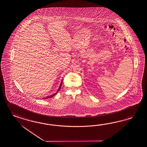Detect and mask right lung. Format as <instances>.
Instances as JSON below:
<instances>
[{
  "instance_id": "obj_1",
  "label": "right lung",
  "mask_w": 147,
  "mask_h": 147,
  "mask_svg": "<svg viewBox=\"0 0 147 147\" xmlns=\"http://www.w3.org/2000/svg\"><path fill=\"white\" fill-rule=\"evenodd\" d=\"M62 81H61V82L60 85V86H59V89L57 90V92H55V93H54V94H52V95H50V96H46L45 98H44V99H46V98H52L55 95H56L57 94V93L58 92V91H59V90H60L61 87V85H62Z\"/></svg>"
}]
</instances>
